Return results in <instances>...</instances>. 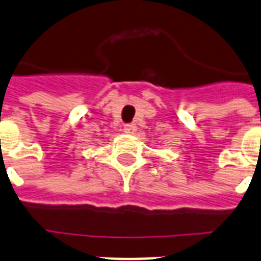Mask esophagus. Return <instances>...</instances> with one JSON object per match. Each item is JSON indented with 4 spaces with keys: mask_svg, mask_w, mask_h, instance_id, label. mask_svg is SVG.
Segmentation results:
<instances>
[{
    "mask_svg": "<svg viewBox=\"0 0 261 261\" xmlns=\"http://www.w3.org/2000/svg\"><path fill=\"white\" fill-rule=\"evenodd\" d=\"M123 130L126 134H130V135H134L137 133V126L134 123H128V124H124Z\"/></svg>",
    "mask_w": 261,
    "mask_h": 261,
    "instance_id": "esophagus-1",
    "label": "esophagus"
}]
</instances>
